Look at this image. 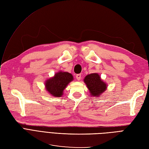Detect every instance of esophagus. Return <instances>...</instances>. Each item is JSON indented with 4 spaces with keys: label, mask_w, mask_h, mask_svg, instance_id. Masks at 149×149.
Instances as JSON below:
<instances>
[{
    "label": "esophagus",
    "mask_w": 149,
    "mask_h": 149,
    "mask_svg": "<svg viewBox=\"0 0 149 149\" xmlns=\"http://www.w3.org/2000/svg\"><path fill=\"white\" fill-rule=\"evenodd\" d=\"M76 79H77L79 81V80H80V79H81V74H76Z\"/></svg>",
    "instance_id": "esophagus-1"
}]
</instances>
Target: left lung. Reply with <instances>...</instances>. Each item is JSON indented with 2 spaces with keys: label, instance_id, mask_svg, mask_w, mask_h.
Returning <instances> with one entry per match:
<instances>
[{
  "label": "left lung",
  "instance_id": "1",
  "mask_svg": "<svg viewBox=\"0 0 149 149\" xmlns=\"http://www.w3.org/2000/svg\"><path fill=\"white\" fill-rule=\"evenodd\" d=\"M90 93L94 96H99L105 91L107 88L106 83L101 80L97 73H92L87 75L84 79Z\"/></svg>",
  "mask_w": 149,
  "mask_h": 149
}]
</instances>
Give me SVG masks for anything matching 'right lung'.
Returning a JSON list of instances; mask_svg holds the SVG:
<instances>
[{
    "label": "right lung",
    "instance_id": "right-lung-1",
    "mask_svg": "<svg viewBox=\"0 0 149 149\" xmlns=\"http://www.w3.org/2000/svg\"><path fill=\"white\" fill-rule=\"evenodd\" d=\"M73 79V77L71 74L68 72L60 71L56 73L54 77L47 81L45 87L53 96L60 97L63 95V90L68 84Z\"/></svg>",
    "mask_w": 149,
    "mask_h": 149
}]
</instances>
